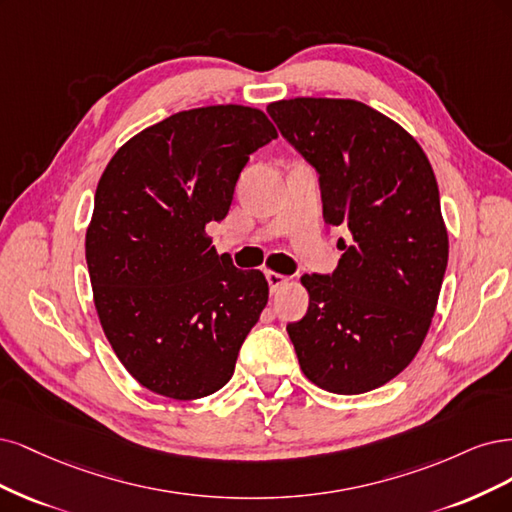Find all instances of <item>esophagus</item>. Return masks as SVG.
Masks as SVG:
<instances>
[{
	"label": "esophagus",
	"instance_id": "obj_1",
	"mask_svg": "<svg viewBox=\"0 0 512 512\" xmlns=\"http://www.w3.org/2000/svg\"><path fill=\"white\" fill-rule=\"evenodd\" d=\"M266 280H268V285H270V291L276 293L280 287L287 283V276L278 274V272H266Z\"/></svg>",
	"mask_w": 512,
	"mask_h": 512
}]
</instances>
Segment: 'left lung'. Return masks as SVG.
<instances>
[{"mask_svg": "<svg viewBox=\"0 0 512 512\" xmlns=\"http://www.w3.org/2000/svg\"><path fill=\"white\" fill-rule=\"evenodd\" d=\"M270 119L319 174L323 219L349 227L332 274H304L310 304L287 325L302 372L325 391L366 393L398 376L430 329L449 238L417 140L355 100L295 97Z\"/></svg>", "mask_w": 512, "mask_h": 512, "instance_id": "left-lung-1", "label": "left lung"}]
</instances>
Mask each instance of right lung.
Instances as JSON below:
<instances>
[{"mask_svg":"<svg viewBox=\"0 0 512 512\" xmlns=\"http://www.w3.org/2000/svg\"><path fill=\"white\" fill-rule=\"evenodd\" d=\"M276 138L261 110L176 112L121 146L95 191L87 268L104 334L136 381L172 400L219 391L268 304V280L217 255L249 155Z\"/></svg>","mask_w":512,"mask_h":512,"instance_id":"right-lung-1","label":"right lung"}]
</instances>
